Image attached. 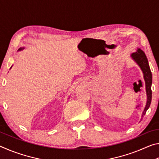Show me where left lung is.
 Instances as JSON below:
<instances>
[{"instance_id": "8db88e82", "label": "left lung", "mask_w": 159, "mask_h": 159, "mask_svg": "<svg viewBox=\"0 0 159 159\" xmlns=\"http://www.w3.org/2000/svg\"><path fill=\"white\" fill-rule=\"evenodd\" d=\"M131 57L133 59L134 61L138 64L140 67L142 73L144 74V79L145 80V85H146V92L147 96V101L146 106L142 113V118L145 115L147 109L150 107L151 102H152V75L149 68V62H148L147 56L145 55L144 52L141 49H138L135 52L131 54Z\"/></svg>"}]
</instances>
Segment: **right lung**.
<instances>
[{
    "instance_id": "add662e5",
    "label": "right lung",
    "mask_w": 159,
    "mask_h": 159,
    "mask_svg": "<svg viewBox=\"0 0 159 159\" xmlns=\"http://www.w3.org/2000/svg\"><path fill=\"white\" fill-rule=\"evenodd\" d=\"M23 49H25V48H20V49L18 50V51H20V50H23ZM12 67V66H11Z\"/></svg>"
}]
</instances>
